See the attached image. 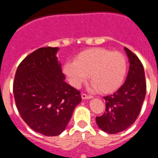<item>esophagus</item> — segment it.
Listing matches in <instances>:
<instances>
[{
    "label": "esophagus",
    "mask_w": 158,
    "mask_h": 158,
    "mask_svg": "<svg viewBox=\"0 0 158 158\" xmlns=\"http://www.w3.org/2000/svg\"><path fill=\"white\" fill-rule=\"evenodd\" d=\"M81 98L83 99V100H86V99H92L93 98V96L88 95V94H86V93H82Z\"/></svg>",
    "instance_id": "esophagus-1"
}]
</instances>
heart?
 I'll list each match as a JSON object with an SVG mask.
<instances>
[{"label":"heart","instance_id":"b5f03b06","mask_svg":"<svg viewBox=\"0 0 158 158\" xmlns=\"http://www.w3.org/2000/svg\"><path fill=\"white\" fill-rule=\"evenodd\" d=\"M63 70L73 87H80L89 75L93 89L108 94L118 90L123 84L127 62L122 53L96 47L78 54L73 62L64 65Z\"/></svg>","mask_w":158,"mask_h":158}]
</instances>
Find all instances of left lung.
Here are the masks:
<instances>
[{"label": "left lung", "instance_id": "obj_1", "mask_svg": "<svg viewBox=\"0 0 158 158\" xmlns=\"http://www.w3.org/2000/svg\"><path fill=\"white\" fill-rule=\"evenodd\" d=\"M130 67L124 84L112 95L104 96L105 112L96 118L99 127L108 134L125 131L136 120L146 93L144 68L139 58L127 47Z\"/></svg>", "mask_w": 158, "mask_h": 158}]
</instances>
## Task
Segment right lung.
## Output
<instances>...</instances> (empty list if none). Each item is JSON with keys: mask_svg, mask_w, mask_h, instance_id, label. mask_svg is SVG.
<instances>
[{"mask_svg": "<svg viewBox=\"0 0 158 158\" xmlns=\"http://www.w3.org/2000/svg\"><path fill=\"white\" fill-rule=\"evenodd\" d=\"M58 51V47H43L27 55L13 82L19 115L32 130L45 136L62 133L81 101L80 91L65 81Z\"/></svg>", "mask_w": 158, "mask_h": 158, "instance_id": "right-lung-1", "label": "right lung"}]
</instances>
